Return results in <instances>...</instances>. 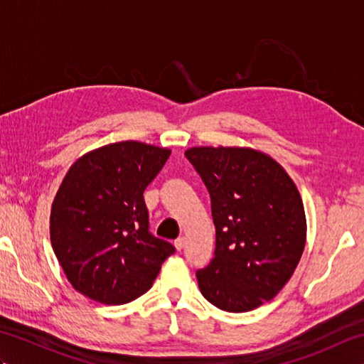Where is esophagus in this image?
<instances>
[{
	"label": "esophagus",
	"mask_w": 364,
	"mask_h": 364,
	"mask_svg": "<svg viewBox=\"0 0 364 364\" xmlns=\"http://www.w3.org/2000/svg\"><path fill=\"white\" fill-rule=\"evenodd\" d=\"M184 245H186V237H178L176 241H175V247H176V250H183L184 249Z\"/></svg>",
	"instance_id": "esophagus-1"
}]
</instances>
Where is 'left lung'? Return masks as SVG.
I'll list each match as a JSON object with an SVG mask.
<instances>
[{
	"label": "left lung",
	"mask_w": 364,
	"mask_h": 364,
	"mask_svg": "<svg viewBox=\"0 0 364 364\" xmlns=\"http://www.w3.org/2000/svg\"><path fill=\"white\" fill-rule=\"evenodd\" d=\"M184 156L211 197L215 249L197 270L214 306L244 313L274 299L305 249L306 220L296 184L267 154L235 146H194Z\"/></svg>",
	"instance_id": "obj_1"
}]
</instances>
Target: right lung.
Masks as SVG:
<instances>
[{
  "label": "right lung",
  "mask_w": 364,
  "mask_h": 364,
  "mask_svg": "<svg viewBox=\"0 0 364 364\" xmlns=\"http://www.w3.org/2000/svg\"><path fill=\"white\" fill-rule=\"evenodd\" d=\"M170 150L127 141L84 154L51 206L54 255L73 288L105 305L141 297L175 247L150 233L144 191Z\"/></svg>",
  "instance_id": "add662e5"
}]
</instances>
